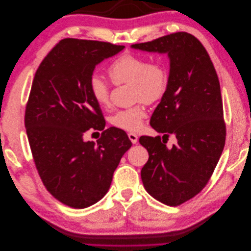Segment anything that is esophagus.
<instances>
[{"mask_svg":"<svg viewBox=\"0 0 251 251\" xmlns=\"http://www.w3.org/2000/svg\"><path fill=\"white\" fill-rule=\"evenodd\" d=\"M127 136H128V139L132 141V143L137 142L138 137H137V135H136V134H134V133H127Z\"/></svg>","mask_w":251,"mask_h":251,"instance_id":"esophagus-1","label":"esophagus"}]
</instances>
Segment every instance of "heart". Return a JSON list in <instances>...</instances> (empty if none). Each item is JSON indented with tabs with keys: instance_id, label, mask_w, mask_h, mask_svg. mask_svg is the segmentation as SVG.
<instances>
[{
	"instance_id": "obj_1",
	"label": "heart",
	"mask_w": 251,
	"mask_h": 251,
	"mask_svg": "<svg viewBox=\"0 0 251 251\" xmlns=\"http://www.w3.org/2000/svg\"><path fill=\"white\" fill-rule=\"evenodd\" d=\"M108 74L114 85L132 82L134 100L148 104L160 100L169 87L170 72L162 62H150L147 56L125 53L117 57L108 68ZM90 94L100 107L110 103V88L98 75L89 81ZM147 116L144 105L140 102L131 108L119 110L113 114L110 123L121 130L136 132L141 128Z\"/></svg>"
}]
</instances>
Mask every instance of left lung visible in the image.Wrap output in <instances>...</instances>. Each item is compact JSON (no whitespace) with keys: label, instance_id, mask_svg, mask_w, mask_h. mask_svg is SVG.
<instances>
[{"label":"left lung","instance_id":"1","mask_svg":"<svg viewBox=\"0 0 251 251\" xmlns=\"http://www.w3.org/2000/svg\"><path fill=\"white\" fill-rule=\"evenodd\" d=\"M168 53L169 87L151 117L160 136H141L149 151L141 170L147 192L170 206L194 198L206 186L223 151L226 126L216 69L202 43L193 34L175 32L132 46ZM171 133L177 144L168 149Z\"/></svg>","mask_w":251,"mask_h":251}]
</instances>
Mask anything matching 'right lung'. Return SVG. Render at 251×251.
<instances>
[{
	"mask_svg": "<svg viewBox=\"0 0 251 251\" xmlns=\"http://www.w3.org/2000/svg\"><path fill=\"white\" fill-rule=\"evenodd\" d=\"M125 46L64 39L37 68L25 111V126L37 173L47 191L72 208H85L109 191L113 174L132 142L117 127L104 130L101 110L90 94L94 68ZM90 128L102 130L85 142Z\"/></svg>",
	"mask_w": 251,
	"mask_h": 251,
	"instance_id": "add662e5",
	"label": "right lung"
}]
</instances>
